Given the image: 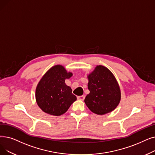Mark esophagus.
<instances>
[{
    "instance_id": "obj_1",
    "label": "esophagus",
    "mask_w": 155,
    "mask_h": 155,
    "mask_svg": "<svg viewBox=\"0 0 155 155\" xmlns=\"http://www.w3.org/2000/svg\"><path fill=\"white\" fill-rule=\"evenodd\" d=\"M77 99L79 100H81V101H84L85 99V96H78Z\"/></svg>"
}]
</instances>
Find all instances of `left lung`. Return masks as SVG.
<instances>
[{"instance_id":"left-lung-1","label":"left lung","mask_w":155,"mask_h":155,"mask_svg":"<svg viewBox=\"0 0 155 155\" xmlns=\"http://www.w3.org/2000/svg\"><path fill=\"white\" fill-rule=\"evenodd\" d=\"M87 78L90 93L84 102L88 108L99 115L113 111L120 103L121 91L112 72L104 66L97 65Z\"/></svg>"}]
</instances>
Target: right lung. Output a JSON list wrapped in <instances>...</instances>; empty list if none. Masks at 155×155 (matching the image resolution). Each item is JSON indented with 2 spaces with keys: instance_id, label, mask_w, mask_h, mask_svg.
<instances>
[{
  "instance_id": "right-lung-1",
  "label": "right lung",
  "mask_w": 155,
  "mask_h": 155,
  "mask_svg": "<svg viewBox=\"0 0 155 155\" xmlns=\"http://www.w3.org/2000/svg\"><path fill=\"white\" fill-rule=\"evenodd\" d=\"M62 65H55L40 79L35 90L36 102L44 112L54 116L66 113L77 100L72 89L65 84V80L72 77Z\"/></svg>"
}]
</instances>
